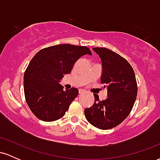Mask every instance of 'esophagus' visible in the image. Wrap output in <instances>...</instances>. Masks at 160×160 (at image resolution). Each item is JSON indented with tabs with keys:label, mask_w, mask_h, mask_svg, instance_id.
<instances>
[{
	"label": "esophagus",
	"mask_w": 160,
	"mask_h": 160,
	"mask_svg": "<svg viewBox=\"0 0 160 160\" xmlns=\"http://www.w3.org/2000/svg\"><path fill=\"white\" fill-rule=\"evenodd\" d=\"M84 92H85V91L82 90V89H80V90H79V93H80V94H82V93Z\"/></svg>",
	"instance_id": "esophagus-1"
}]
</instances>
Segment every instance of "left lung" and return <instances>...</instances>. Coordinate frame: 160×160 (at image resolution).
Masks as SVG:
<instances>
[{
  "label": "left lung",
  "instance_id": "obj_1",
  "mask_svg": "<svg viewBox=\"0 0 160 160\" xmlns=\"http://www.w3.org/2000/svg\"><path fill=\"white\" fill-rule=\"evenodd\" d=\"M102 61L101 82L108 89V98L99 101L94 94L92 106L84 110L86 120L95 127L109 129L118 126L132 109L138 87L135 72L130 64L111 49L92 48Z\"/></svg>",
  "mask_w": 160,
  "mask_h": 160
}]
</instances>
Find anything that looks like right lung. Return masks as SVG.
Masks as SVG:
<instances>
[{"instance_id": "1", "label": "right lung", "mask_w": 160, "mask_h": 160, "mask_svg": "<svg viewBox=\"0 0 160 160\" xmlns=\"http://www.w3.org/2000/svg\"><path fill=\"white\" fill-rule=\"evenodd\" d=\"M87 54L92 55L86 47L59 44L41 49L33 57L24 74V92L28 105L38 119L52 122L65 114L79 91L74 87L63 90L59 82Z\"/></svg>"}]
</instances>
